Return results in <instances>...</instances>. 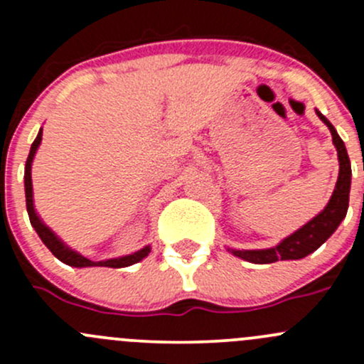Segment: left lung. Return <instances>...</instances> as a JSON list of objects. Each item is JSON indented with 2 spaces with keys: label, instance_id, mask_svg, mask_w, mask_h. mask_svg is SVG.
Here are the masks:
<instances>
[{
  "label": "left lung",
  "instance_id": "left-lung-1",
  "mask_svg": "<svg viewBox=\"0 0 364 364\" xmlns=\"http://www.w3.org/2000/svg\"><path fill=\"white\" fill-rule=\"evenodd\" d=\"M315 112H317L322 123L331 132L333 144H335L336 153H338L340 172L331 199H329V203L326 204V208L317 216H314L310 222L304 223L301 229H297L291 236L282 240L277 247L262 248V250H236V248H227L232 255L240 257V259L252 264H271L277 262V260H299L303 257L314 253L321 245H324L331 237V234L338 229L341 220L347 216L348 193H350L352 178L350 160H348L347 148H345L343 141L340 139L338 132L328 121V117L322 116L321 111Z\"/></svg>",
  "mask_w": 364,
  "mask_h": 364
}]
</instances>
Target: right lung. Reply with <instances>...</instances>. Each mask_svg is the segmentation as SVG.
<instances>
[{"label":"right lung","mask_w":364,"mask_h":364,"mask_svg":"<svg viewBox=\"0 0 364 364\" xmlns=\"http://www.w3.org/2000/svg\"><path fill=\"white\" fill-rule=\"evenodd\" d=\"M40 142H42V128H40L38 135H36V139L33 141L31 149H29L28 160H26V167H24L26 208H28L29 222H31L33 229L36 230V234L40 236L42 243L46 245L50 252H53V255L56 257V259H60L61 262L68 264V266H72V267H98V266L100 267H127V266H132V264H137L139 260H142L144 257H148L149 252H151V247H149V245H146L144 248L130 253V255H123V257H116V259L98 260V262H93V260H90L87 257L80 255L79 252L72 250L67 243H63V241H61L60 237H58L56 234H54L53 230H50L49 227L42 222V218H40L38 213H36L35 204H33V183H31V164H33V159H35L36 149H38Z\"/></svg>","instance_id":"right-lung-1"}]
</instances>
